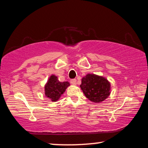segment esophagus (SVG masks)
Segmentation results:
<instances>
[{
    "mask_svg": "<svg viewBox=\"0 0 148 148\" xmlns=\"http://www.w3.org/2000/svg\"><path fill=\"white\" fill-rule=\"evenodd\" d=\"M71 84L74 85V86H76V84H77V81H76V79H71Z\"/></svg>",
    "mask_w": 148,
    "mask_h": 148,
    "instance_id": "1",
    "label": "esophagus"
}]
</instances>
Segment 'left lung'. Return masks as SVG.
<instances>
[{
	"label": "left lung",
	"instance_id": "left-lung-1",
	"mask_svg": "<svg viewBox=\"0 0 148 148\" xmlns=\"http://www.w3.org/2000/svg\"><path fill=\"white\" fill-rule=\"evenodd\" d=\"M80 88L90 101L100 103L111 92V84L106 77L95 74H87L82 77Z\"/></svg>",
	"mask_w": 148,
	"mask_h": 148
}]
</instances>
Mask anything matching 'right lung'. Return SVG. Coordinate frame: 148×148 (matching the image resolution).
I'll return each instance as SVG.
<instances>
[{"label":"right lung","instance_id":"right-lung-1","mask_svg":"<svg viewBox=\"0 0 148 148\" xmlns=\"http://www.w3.org/2000/svg\"><path fill=\"white\" fill-rule=\"evenodd\" d=\"M70 86L69 82H61L57 76L52 74L45 84V95L52 102H57Z\"/></svg>","mask_w":148,"mask_h":148}]
</instances>
